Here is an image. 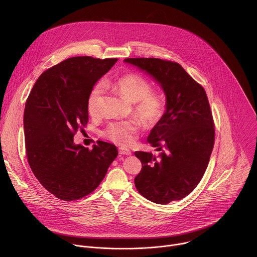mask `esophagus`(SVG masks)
<instances>
[{
  "mask_svg": "<svg viewBox=\"0 0 257 257\" xmlns=\"http://www.w3.org/2000/svg\"><path fill=\"white\" fill-rule=\"evenodd\" d=\"M119 153L121 155H125V156H130L131 155V152L129 150H127V149H124V148H120L119 149Z\"/></svg>",
  "mask_w": 257,
  "mask_h": 257,
  "instance_id": "obj_1",
  "label": "esophagus"
}]
</instances>
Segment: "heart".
<instances>
[{
	"mask_svg": "<svg viewBox=\"0 0 257 257\" xmlns=\"http://www.w3.org/2000/svg\"><path fill=\"white\" fill-rule=\"evenodd\" d=\"M104 85L114 88L125 99L133 102L134 113L141 118L145 125L154 126L164 117L166 109L164 98L158 92L152 91L151 82L139 73H125ZM101 94L102 88L99 84L89 94L87 108L91 116H95L99 112ZM140 128L141 122L137 119L113 122L104 129L103 136L119 145L130 146L136 140Z\"/></svg>",
	"mask_w": 257,
	"mask_h": 257,
	"instance_id": "heart-1",
	"label": "heart"
}]
</instances>
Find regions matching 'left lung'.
<instances>
[{"label":"left lung","instance_id":"1","mask_svg":"<svg viewBox=\"0 0 257 257\" xmlns=\"http://www.w3.org/2000/svg\"><path fill=\"white\" fill-rule=\"evenodd\" d=\"M161 84L166 112L148 141L159 156L136 152L142 169L135 177L137 191L159 204L181 200L202 179L214 144V123L204 88L176 62L128 58Z\"/></svg>","mask_w":257,"mask_h":257}]
</instances>
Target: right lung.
Segmentation results:
<instances>
[{"label":"right lung","instance_id":"obj_1","mask_svg":"<svg viewBox=\"0 0 257 257\" xmlns=\"http://www.w3.org/2000/svg\"><path fill=\"white\" fill-rule=\"evenodd\" d=\"M118 59L73 57L46 70L25 103L24 136L30 169L57 198L80 199L94 191L118 156L114 144L92 150L73 142L87 125V100L94 84Z\"/></svg>","mask_w":257,"mask_h":257}]
</instances>
